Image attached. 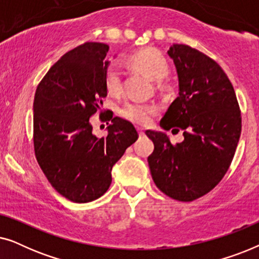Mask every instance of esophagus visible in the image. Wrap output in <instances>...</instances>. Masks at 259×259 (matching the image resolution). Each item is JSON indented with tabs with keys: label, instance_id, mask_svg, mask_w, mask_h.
I'll list each match as a JSON object with an SVG mask.
<instances>
[{
	"label": "esophagus",
	"instance_id": "34e87169",
	"mask_svg": "<svg viewBox=\"0 0 259 259\" xmlns=\"http://www.w3.org/2000/svg\"><path fill=\"white\" fill-rule=\"evenodd\" d=\"M138 132H139V136L140 137H144L145 136V131L143 128H140V127H139V128H138Z\"/></svg>",
	"mask_w": 259,
	"mask_h": 259
}]
</instances>
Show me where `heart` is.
<instances>
[{
	"mask_svg": "<svg viewBox=\"0 0 259 259\" xmlns=\"http://www.w3.org/2000/svg\"><path fill=\"white\" fill-rule=\"evenodd\" d=\"M131 65L144 73L155 82H161L168 74V63L161 53L154 49H141L130 58ZM105 84L108 93L119 94L121 92V73L115 63L107 67L105 72ZM158 107L152 104H138L130 102L120 111L122 118L136 125H148L157 114Z\"/></svg>",
	"mask_w": 259,
	"mask_h": 259,
	"instance_id": "1",
	"label": "heart"
}]
</instances>
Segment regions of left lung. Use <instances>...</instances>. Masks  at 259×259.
<instances>
[{
  "label": "left lung",
  "instance_id": "left-lung-1",
  "mask_svg": "<svg viewBox=\"0 0 259 259\" xmlns=\"http://www.w3.org/2000/svg\"><path fill=\"white\" fill-rule=\"evenodd\" d=\"M178 74L179 95L162 116L165 131L183 130L172 145L165 132L146 131L154 151L152 178L166 196L192 201L217 186L231 165L242 131L239 105L229 77L214 60L186 45L167 51Z\"/></svg>",
  "mask_w": 259,
  "mask_h": 259
}]
</instances>
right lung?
Returning <instances> with one entry per match:
<instances>
[{"label": "right lung", "instance_id": "add662e5", "mask_svg": "<svg viewBox=\"0 0 259 259\" xmlns=\"http://www.w3.org/2000/svg\"><path fill=\"white\" fill-rule=\"evenodd\" d=\"M108 49L86 42L66 53L35 93V155L52 186L74 203L100 198L112 183V167L138 139L132 123L113 115L107 137L92 133L90 118L107 97Z\"/></svg>", "mask_w": 259, "mask_h": 259}]
</instances>
